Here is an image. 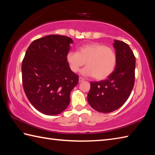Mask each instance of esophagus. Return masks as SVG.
Returning a JSON list of instances; mask_svg holds the SVG:
<instances>
[{
    "mask_svg": "<svg viewBox=\"0 0 155 155\" xmlns=\"http://www.w3.org/2000/svg\"><path fill=\"white\" fill-rule=\"evenodd\" d=\"M83 81H84L83 78H81V77H79V83H81V82H83Z\"/></svg>",
    "mask_w": 155,
    "mask_h": 155,
    "instance_id": "1",
    "label": "esophagus"
}]
</instances>
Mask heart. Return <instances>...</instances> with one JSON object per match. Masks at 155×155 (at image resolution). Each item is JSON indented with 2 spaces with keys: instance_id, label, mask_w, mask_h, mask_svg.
<instances>
[{
  "instance_id": "1",
  "label": "heart",
  "mask_w": 155,
  "mask_h": 155,
  "mask_svg": "<svg viewBox=\"0 0 155 155\" xmlns=\"http://www.w3.org/2000/svg\"><path fill=\"white\" fill-rule=\"evenodd\" d=\"M67 61L74 72L79 71L86 62L87 66L81 71V74L103 80L113 72L117 64V54L113 48L93 42L81 46L77 52L69 51Z\"/></svg>"
}]
</instances>
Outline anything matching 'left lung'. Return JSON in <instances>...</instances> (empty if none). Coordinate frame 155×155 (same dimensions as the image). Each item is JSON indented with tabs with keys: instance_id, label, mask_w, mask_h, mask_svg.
<instances>
[{
	"instance_id": "left-lung-1",
	"label": "left lung",
	"mask_w": 155,
	"mask_h": 155,
	"mask_svg": "<svg viewBox=\"0 0 155 155\" xmlns=\"http://www.w3.org/2000/svg\"><path fill=\"white\" fill-rule=\"evenodd\" d=\"M116 67L106 80L91 82L88 103L98 112L108 113L123 106L134 84L136 59L128 45L114 40Z\"/></svg>"
}]
</instances>
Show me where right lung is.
<instances>
[{
	"label": "right lung",
	"mask_w": 155,
	"mask_h": 155,
	"mask_svg": "<svg viewBox=\"0 0 155 155\" xmlns=\"http://www.w3.org/2000/svg\"><path fill=\"white\" fill-rule=\"evenodd\" d=\"M72 43L68 37L52 35L34 41L26 51L21 67L23 88L32 106L45 114L64 111L78 83V76L67 61Z\"/></svg>",
	"instance_id": "obj_1"
}]
</instances>
